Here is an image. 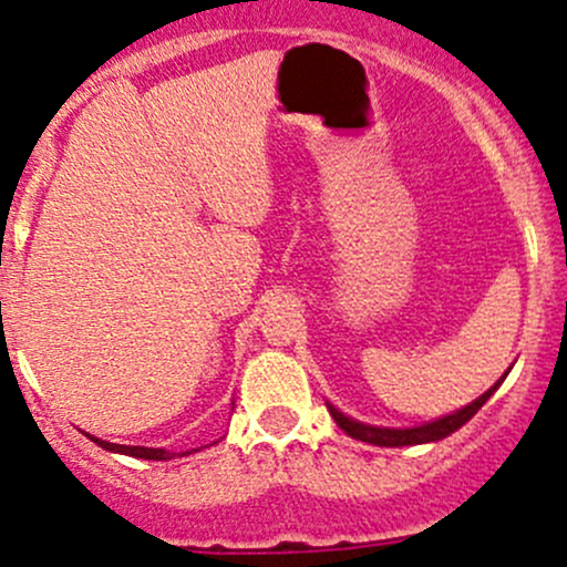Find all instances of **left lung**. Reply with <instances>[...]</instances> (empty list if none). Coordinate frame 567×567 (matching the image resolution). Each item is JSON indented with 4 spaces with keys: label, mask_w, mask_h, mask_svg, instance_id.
<instances>
[{
    "label": "left lung",
    "mask_w": 567,
    "mask_h": 567,
    "mask_svg": "<svg viewBox=\"0 0 567 567\" xmlns=\"http://www.w3.org/2000/svg\"><path fill=\"white\" fill-rule=\"evenodd\" d=\"M508 374V372H506ZM504 374V378H506ZM504 378L498 380L489 391L482 393L480 399H474L472 404H466L463 410L453 412V415H444L439 417V421H431V423H423V425H415V429H380V425H369V423H359L353 421V417L342 415L340 410L332 404L329 406V412H332L334 423L340 425L342 431H346L348 436L359 439V442H369V444H378V447H406V444H425V442H439V439L450 436L453 431L461 429L463 423H468L476 412L482 410V404L487 402L489 396H493L495 391H498V385L504 383Z\"/></svg>",
    "instance_id": "8db88e82"
}]
</instances>
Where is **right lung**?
Wrapping results in <instances>:
<instances>
[{"mask_svg":"<svg viewBox=\"0 0 567 567\" xmlns=\"http://www.w3.org/2000/svg\"><path fill=\"white\" fill-rule=\"evenodd\" d=\"M91 442L99 444V447L110 450V453L144 457V461H171V457L176 455V453H168V450H157V447H131V444H112V442H104V439H95V436H91ZM182 455H189V453H182Z\"/></svg>","mask_w":567,"mask_h":567,"instance_id":"obj_1","label":"right lung"}]
</instances>
